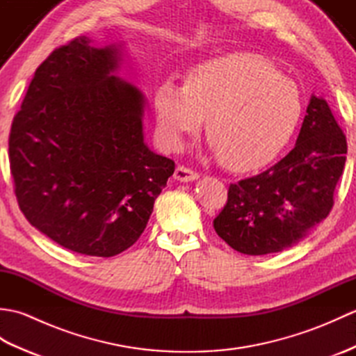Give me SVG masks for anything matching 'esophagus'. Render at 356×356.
<instances>
[{
  "mask_svg": "<svg viewBox=\"0 0 356 356\" xmlns=\"http://www.w3.org/2000/svg\"><path fill=\"white\" fill-rule=\"evenodd\" d=\"M174 179L179 180V182H191V180L199 179V174L185 165H179L174 171Z\"/></svg>",
  "mask_w": 356,
  "mask_h": 356,
  "instance_id": "34e87169",
  "label": "esophagus"
}]
</instances>
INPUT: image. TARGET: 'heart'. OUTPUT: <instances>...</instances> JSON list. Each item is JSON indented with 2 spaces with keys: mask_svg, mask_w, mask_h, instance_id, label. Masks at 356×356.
Listing matches in <instances>:
<instances>
[{
  "mask_svg": "<svg viewBox=\"0 0 356 356\" xmlns=\"http://www.w3.org/2000/svg\"><path fill=\"white\" fill-rule=\"evenodd\" d=\"M157 134L177 148L205 116L211 147L232 170L269 163L291 140L303 116L295 81L254 53H228L194 65L185 84L165 79L154 92Z\"/></svg>",
  "mask_w": 356,
  "mask_h": 356,
  "instance_id": "b5f03b06",
  "label": "heart"
}]
</instances>
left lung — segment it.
Returning <instances> with one entry per match:
<instances>
[{
	"label": "left lung",
	"mask_w": 356,
	"mask_h": 356,
	"mask_svg": "<svg viewBox=\"0 0 356 356\" xmlns=\"http://www.w3.org/2000/svg\"><path fill=\"white\" fill-rule=\"evenodd\" d=\"M289 154L254 177L231 184L214 229L248 255L284 251L321 223L334 207L347 142L327 102L312 96Z\"/></svg>",
	"instance_id": "8db88e82"
}]
</instances>
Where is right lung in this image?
Instances as JSON below:
<instances>
[{
  "label": "right lung",
  "mask_w": 356,
  "mask_h": 356,
  "mask_svg": "<svg viewBox=\"0 0 356 356\" xmlns=\"http://www.w3.org/2000/svg\"><path fill=\"white\" fill-rule=\"evenodd\" d=\"M115 45L78 36L38 67L9 136L19 209L73 252L113 257L133 246L174 172L143 142V96L111 74Z\"/></svg>",
  "instance_id": "right-lung-1"
}]
</instances>
